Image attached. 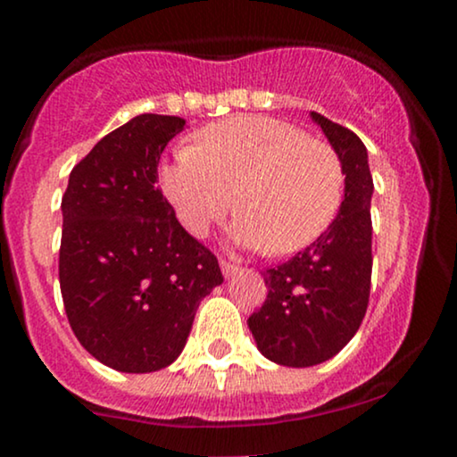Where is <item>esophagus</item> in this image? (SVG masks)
I'll return each instance as SVG.
<instances>
[{"instance_id":"1","label":"esophagus","mask_w":457,"mask_h":457,"mask_svg":"<svg viewBox=\"0 0 457 457\" xmlns=\"http://www.w3.org/2000/svg\"><path fill=\"white\" fill-rule=\"evenodd\" d=\"M221 270H223L225 279H229V277H234L236 272H238V266L232 264V262H228V260H221Z\"/></svg>"}]
</instances>
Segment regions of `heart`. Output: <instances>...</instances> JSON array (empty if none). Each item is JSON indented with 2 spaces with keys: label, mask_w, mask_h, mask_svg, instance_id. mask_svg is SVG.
<instances>
[{
  "label": "heart",
  "mask_w": 457,
  "mask_h": 457,
  "mask_svg": "<svg viewBox=\"0 0 457 457\" xmlns=\"http://www.w3.org/2000/svg\"><path fill=\"white\" fill-rule=\"evenodd\" d=\"M161 188L193 236L223 221L238 193L234 243L283 255L305 249L337 217L344 167L327 141L283 120L243 115L202 129L197 145H180L161 167Z\"/></svg>",
  "instance_id": "obj_1"
}]
</instances>
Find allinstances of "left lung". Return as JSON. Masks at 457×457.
I'll list each match as a JSON object with an SVG mask.
<instances>
[{"label":"left lung","mask_w":457,"mask_h":457,"mask_svg":"<svg viewBox=\"0 0 457 457\" xmlns=\"http://www.w3.org/2000/svg\"><path fill=\"white\" fill-rule=\"evenodd\" d=\"M344 167V202L327 232L292 260L269 269V296L246 320L258 350L286 367L333 359L359 330L371 281V193L367 148L353 130L309 113Z\"/></svg>","instance_id":"obj_1"}]
</instances>
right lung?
<instances>
[{
    "label": "right lung",
    "mask_w": 457,
    "mask_h": 457,
    "mask_svg": "<svg viewBox=\"0 0 457 457\" xmlns=\"http://www.w3.org/2000/svg\"><path fill=\"white\" fill-rule=\"evenodd\" d=\"M178 115L141 113L98 141L62 197L60 287L79 344L124 374L171 365L199 303L221 286L219 262L178 223L156 188Z\"/></svg>",
    "instance_id": "right-lung-1"
}]
</instances>
